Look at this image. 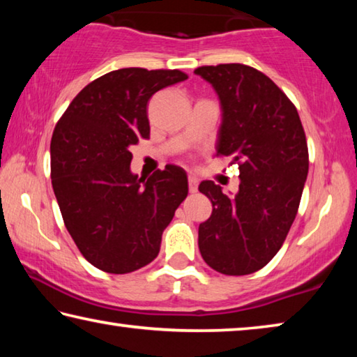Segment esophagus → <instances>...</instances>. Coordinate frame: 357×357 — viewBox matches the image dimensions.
<instances>
[{
  "label": "esophagus",
  "instance_id": "obj_1",
  "mask_svg": "<svg viewBox=\"0 0 357 357\" xmlns=\"http://www.w3.org/2000/svg\"><path fill=\"white\" fill-rule=\"evenodd\" d=\"M189 190L190 193H195L198 190V179L195 176H189Z\"/></svg>",
  "mask_w": 357,
  "mask_h": 357
}]
</instances>
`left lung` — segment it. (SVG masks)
Instances as JSON below:
<instances>
[{"label": "left lung", "instance_id": "obj_1", "mask_svg": "<svg viewBox=\"0 0 357 357\" xmlns=\"http://www.w3.org/2000/svg\"><path fill=\"white\" fill-rule=\"evenodd\" d=\"M222 105L217 155L239 167V192L229 198L214 181L202 193L213 214L198 227V247L211 268L245 275L264 268L298 214L309 173V149L298 110L263 72L245 64L202 66Z\"/></svg>", "mask_w": 357, "mask_h": 357}]
</instances>
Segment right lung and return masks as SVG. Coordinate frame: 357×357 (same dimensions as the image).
<instances>
[{
    "label": "right lung",
    "instance_id": "add662e5",
    "mask_svg": "<svg viewBox=\"0 0 357 357\" xmlns=\"http://www.w3.org/2000/svg\"><path fill=\"white\" fill-rule=\"evenodd\" d=\"M185 78L178 69L108 72L75 96L53 130L52 185L64 225L82 255L104 273H134L153 261L189 192L176 165L148 179L132 174L129 151L149 137L153 94Z\"/></svg>",
    "mask_w": 357,
    "mask_h": 357
}]
</instances>
